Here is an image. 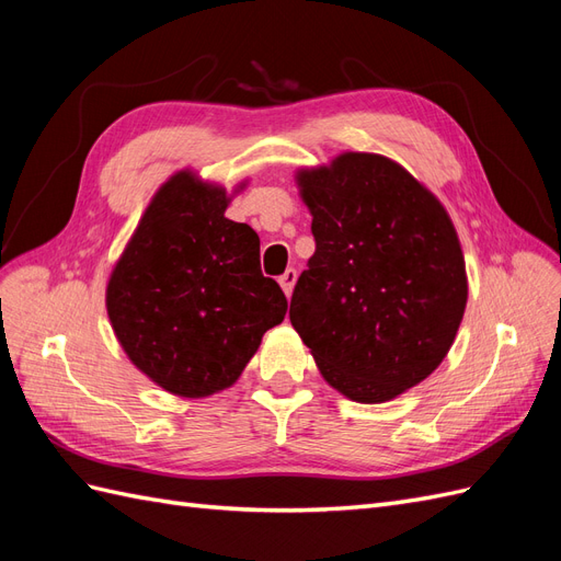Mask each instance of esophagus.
I'll use <instances>...</instances> for the list:
<instances>
[{
	"label": "esophagus",
	"instance_id": "1",
	"mask_svg": "<svg viewBox=\"0 0 561 561\" xmlns=\"http://www.w3.org/2000/svg\"><path fill=\"white\" fill-rule=\"evenodd\" d=\"M278 283H280V287H283V293L290 297L293 295V287H295V283H297V271L295 268H287L285 274L278 278Z\"/></svg>",
	"mask_w": 561,
	"mask_h": 561
}]
</instances>
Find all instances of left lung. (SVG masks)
I'll return each mask as SVG.
<instances>
[{"instance_id": "1", "label": "left lung", "mask_w": 561, "mask_h": 561, "mask_svg": "<svg viewBox=\"0 0 561 561\" xmlns=\"http://www.w3.org/2000/svg\"><path fill=\"white\" fill-rule=\"evenodd\" d=\"M316 252L290 322L320 375L351 400L386 402L443 363L466 311L461 243L447 210L402 165L336 157L299 173Z\"/></svg>"}]
</instances>
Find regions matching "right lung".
I'll return each mask as SVG.
<instances>
[{
  "mask_svg": "<svg viewBox=\"0 0 561 561\" xmlns=\"http://www.w3.org/2000/svg\"><path fill=\"white\" fill-rule=\"evenodd\" d=\"M222 186L192 173L149 203L107 285V313L133 365L168 393L206 398L241 377L287 299L260 268V236L225 217Z\"/></svg>",
  "mask_w": 561,
  "mask_h": 561,
  "instance_id": "right-lung-1",
  "label": "right lung"
}]
</instances>
